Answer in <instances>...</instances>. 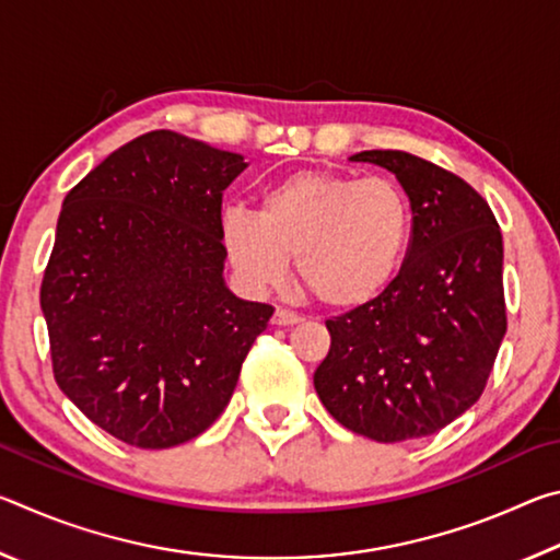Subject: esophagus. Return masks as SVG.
<instances>
[{
	"mask_svg": "<svg viewBox=\"0 0 560 560\" xmlns=\"http://www.w3.org/2000/svg\"><path fill=\"white\" fill-rule=\"evenodd\" d=\"M271 324L273 326H296V324H301V316L293 314V311H289V308H277L271 316Z\"/></svg>",
	"mask_w": 560,
	"mask_h": 560,
	"instance_id": "obj_1",
	"label": "esophagus"
}]
</instances>
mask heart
<instances>
[{"instance_id": "b5f03b06", "label": "heart", "mask_w": 560, "mask_h": 560, "mask_svg": "<svg viewBox=\"0 0 560 560\" xmlns=\"http://www.w3.org/2000/svg\"><path fill=\"white\" fill-rule=\"evenodd\" d=\"M412 222L410 197L393 177L303 170L264 195L259 214L224 210L222 242L252 289L277 287L296 259V281L311 299L350 311L373 303L400 273Z\"/></svg>"}]
</instances>
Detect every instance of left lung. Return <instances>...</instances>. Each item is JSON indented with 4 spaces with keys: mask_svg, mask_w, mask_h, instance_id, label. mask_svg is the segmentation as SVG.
Listing matches in <instances>:
<instances>
[{
    "mask_svg": "<svg viewBox=\"0 0 560 560\" xmlns=\"http://www.w3.org/2000/svg\"><path fill=\"white\" fill-rule=\"evenodd\" d=\"M400 179L412 244L373 303L326 320L330 350L314 385L350 432L405 442L440 432L485 393L506 334L504 244L485 197L402 150L350 158Z\"/></svg>",
    "mask_w": 560,
    "mask_h": 560,
    "instance_id": "8db88e82",
    "label": "left lung"
}]
</instances>
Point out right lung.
I'll return each instance as SVG.
<instances>
[{
  "instance_id": "1",
  "label": "right lung",
  "mask_w": 560,
  "mask_h": 560,
  "mask_svg": "<svg viewBox=\"0 0 560 560\" xmlns=\"http://www.w3.org/2000/svg\"><path fill=\"white\" fill-rule=\"evenodd\" d=\"M244 167L153 130L66 195L42 281L54 377L130 447L167 450L210 428L273 314L222 277V195Z\"/></svg>"
}]
</instances>
